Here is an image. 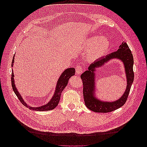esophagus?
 I'll return each mask as SVG.
<instances>
[{"label":"esophagus","mask_w":147,"mask_h":147,"mask_svg":"<svg viewBox=\"0 0 147 147\" xmlns=\"http://www.w3.org/2000/svg\"><path fill=\"white\" fill-rule=\"evenodd\" d=\"M75 71H76V74H80L82 72V68L80 65H78L76 66Z\"/></svg>","instance_id":"obj_1"}]
</instances>
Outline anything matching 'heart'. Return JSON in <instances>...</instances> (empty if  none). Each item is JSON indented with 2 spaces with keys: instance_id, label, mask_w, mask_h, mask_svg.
<instances>
[{
  "instance_id": "b5f03b06",
  "label": "heart",
  "mask_w": 147,
  "mask_h": 147,
  "mask_svg": "<svg viewBox=\"0 0 147 147\" xmlns=\"http://www.w3.org/2000/svg\"><path fill=\"white\" fill-rule=\"evenodd\" d=\"M84 47L88 53V59L90 61H95L99 59L108 52L110 44L105 37L94 36L88 38L84 42Z\"/></svg>"
}]
</instances>
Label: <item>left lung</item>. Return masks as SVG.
I'll use <instances>...</instances> for the list:
<instances>
[{"mask_svg":"<svg viewBox=\"0 0 147 147\" xmlns=\"http://www.w3.org/2000/svg\"><path fill=\"white\" fill-rule=\"evenodd\" d=\"M113 58L119 59L124 63L127 78V90L121 98L114 102L101 101L94 96L95 74L94 72L96 68L101 67L107 62ZM134 62L133 54L129 46L126 42H123L117 51L112 53L92 63L89 66L87 71L81 75L83 84L84 99L87 108L96 113H107L123 106L127 99L131 84L134 80V72L133 70Z\"/></svg>","mask_w":147,"mask_h":147,"instance_id":"obj_1","label":"left lung"}]
</instances>
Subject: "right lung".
<instances>
[{"label": "right lung", "mask_w": 147, "mask_h": 147, "mask_svg": "<svg viewBox=\"0 0 147 147\" xmlns=\"http://www.w3.org/2000/svg\"><path fill=\"white\" fill-rule=\"evenodd\" d=\"M14 55H13V57L12 61V65L11 66H13V63L14 62ZM12 76H11V84L12 89L14 92L15 94L17 96L20 101L22 102V103L23 105L24 106L30 109L33 110V111H49V110H52L54 109L58 105V103L60 100V96L61 94V92L64 88L66 87V86L67 84L69 78L71 77L72 76H74L75 74V70L74 68H68L66 69L65 71L61 74L60 76L59 77V79L57 81L56 88H55V93L51 98V99L50 100L48 103H47L46 105H44L43 106L39 107H32L28 105L26 103V102H24V100L23 99L22 96L20 95L19 92L17 91V89L15 86V82L14 80H13V77H14V75H13V71H12Z\"/></svg>", "instance_id": "obj_1"}]
</instances>
